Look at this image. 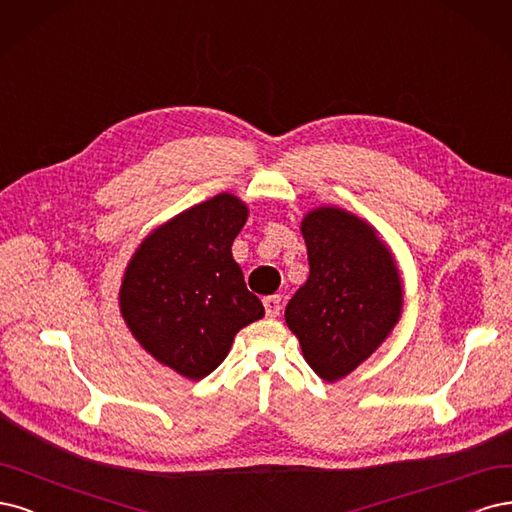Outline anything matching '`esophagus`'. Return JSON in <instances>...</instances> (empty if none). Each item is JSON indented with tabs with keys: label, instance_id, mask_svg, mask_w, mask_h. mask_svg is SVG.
<instances>
[{
	"label": "esophagus",
	"instance_id": "obj_1",
	"mask_svg": "<svg viewBox=\"0 0 512 512\" xmlns=\"http://www.w3.org/2000/svg\"><path fill=\"white\" fill-rule=\"evenodd\" d=\"M263 306H266V315L270 319L280 315V298H278V295H268V298H263Z\"/></svg>",
	"mask_w": 512,
	"mask_h": 512
}]
</instances>
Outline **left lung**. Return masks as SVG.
<instances>
[{"instance_id": "left-lung-1", "label": "left lung", "mask_w": 512, "mask_h": 512, "mask_svg": "<svg viewBox=\"0 0 512 512\" xmlns=\"http://www.w3.org/2000/svg\"><path fill=\"white\" fill-rule=\"evenodd\" d=\"M310 274L287 304L285 321L323 381H340L366 361L400 321L398 266L376 229L334 206L302 221Z\"/></svg>"}]
</instances>
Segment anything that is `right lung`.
I'll list each match as a JSON object with an SVG mask.
<instances>
[{"label":"right lung","instance_id":"add662e5","mask_svg":"<svg viewBox=\"0 0 512 512\" xmlns=\"http://www.w3.org/2000/svg\"><path fill=\"white\" fill-rule=\"evenodd\" d=\"M249 208L219 193L148 234L123 276L119 304L131 334L191 381L208 376L244 325L266 315L232 257Z\"/></svg>","mask_w":512,"mask_h":512}]
</instances>
